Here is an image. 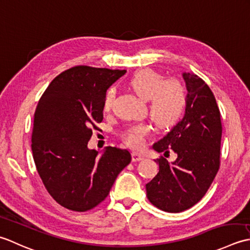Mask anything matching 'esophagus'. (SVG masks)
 Segmentation results:
<instances>
[{
  "instance_id": "1",
  "label": "esophagus",
  "mask_w": 250,
  "mask_h": 250,
  "mask_svg": "<svg viewBox=\"0 0 250 250\" xmlns=\"http://www.w3.org/2000/svg\"><path fill=\"white\" fill-rule=\"evenodd\" d=\"M131 157H132V162H140L144 160V156H142L140 153H138V152H132Z\"/></svg>"
}]
</instances>
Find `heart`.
Wrapping results in <instances>:
<instances>
[{"label":"heart","instance_id":"b5f03b06","mask_svg":"<svg viewBox=\"0 0 250 250\" xmlns=\"http://www.w3.org/2000/svg\"><path fill=\"white\" fill-rule=\"evenodd\" d=\"M128 85L141 99L147 100L150 116L157 126L169 128L181 120L186 111L188 95L185 85L179 80H164V76L153 70L142 69L131 76ZM114 94L112 87L105 90L103 103L104 111L112 108ZM149 132L147 125L135 124L126 127L121 136L127 145L139 147Z\"/></svg>","mask_w":250,"mask_h":250}]
</instances>
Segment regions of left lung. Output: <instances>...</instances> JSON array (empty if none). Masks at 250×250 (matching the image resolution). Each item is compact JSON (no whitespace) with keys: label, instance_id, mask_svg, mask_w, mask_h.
<instances>
[{"label":"left lung","instance_id":"1","mask_svg":"<svg viewBox=\"0 0 250 250\" xmlns=\"http://www.w3.org/2000/svg\"><path fill=\"white\" fill-rule=\"evenodd\" d=\"M188 90L186 113L169 132L152 146L156 152L177 154L169 164L157 159L160 170L146 185L149 201L160 209L180 212L206 194L220 165L222 126L215 96L194 73L183 72Z\"/></svg>","mask_w":250,"mask_h":250}]
</instances>
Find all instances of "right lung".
I'll return each instance as SVG.
<instances>
[{
	"instance_id": "right-lung-1",
	"label": "right lung",
	"mask_w": 250,
	"mask_h": 250,
	"mask_svg": "<svg viewBox=\"0 0 250 250\" xmlns=\"http://www.w3.org/2000/svg\"><path fill=\"white\" fill-rule=\"evenodd\" d=\"M78 65L60 73L41 97L34 113L32 153L45 188L61 206L86 211L108 196L129 164V151L106 146L100 155L87 146L104 119L105 90L125 74Z\"/></svg>"
}]
</instances>
